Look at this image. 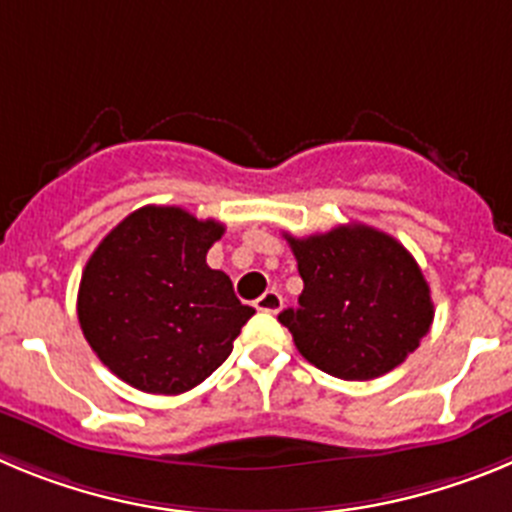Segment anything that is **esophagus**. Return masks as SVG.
Returning a JSON list of instances; mask_svg holds the SVG:
<instances>
[{
    "label": "esophagus",
    "instance_id": "obj_1",
    "mask_svg": "<svg viewBox=\"0 0 512 512\" xmlns=\"http://www.w3.org/2000/svg\"><path fill=\"white\" fill-rule=\"evenodd\" d=\"M282 305H284V300H282V295H279L277 289H266L264 295L256 300V310L271 312V315H277V312L282 310Z\"/></svg>",
    "mask_w": 512,
    "mask_h": 512
}]
</instances>
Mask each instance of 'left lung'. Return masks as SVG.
I'll return each mask as SVG.
<instances>
[{
	"instance_id": "left-lung-1",
	"label": "left lung",
	"mask_w": 512,
	"mask_h": 512,
	"mask_svg": "<svg viewBox=\"0 0 512 512\" xmlns=\"http://www.w3.org/2000/svg\"><path fill=\"white\" fill-rule=\"evenodd\" d=\"M287 241L305 287L279 323L310 364L364 382L392 372L420 346L433 323L431 287L392 235L354 223Z\"/></svg>"
}]
</instances>
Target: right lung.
<instances>
[{"label":"right lung","instance_id":"1","mask_svg":"<svg viewBox=\"0 0 512 512\" xmlns=\"http://www.w3.org/2000/svg\"><path fill=\"white\" fill-rule=\"evenodd\" d=\"M223 223L182 207H140L89 256L76 312L94 354L122 382L182 395L233 351L253 307L225 271L207 266Z\"/></svg>","mask_w":512,"mask_h":512}]
</instances>
